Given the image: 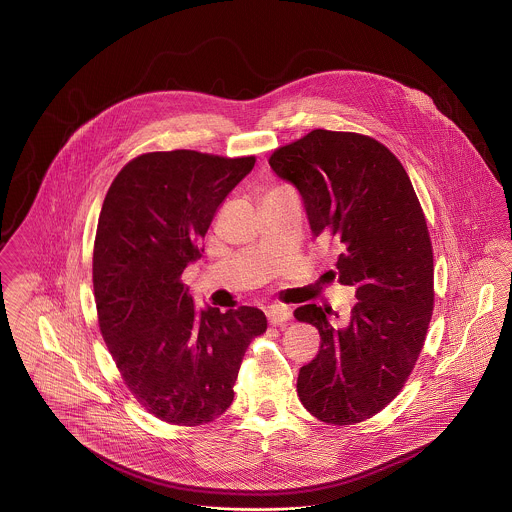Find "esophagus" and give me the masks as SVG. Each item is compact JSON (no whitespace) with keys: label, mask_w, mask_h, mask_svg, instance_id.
Listing matches in <instances>:
<instances>
[{"label":"esophagus","mask_w":512,"mask_h":512,"mask_svg":"<svg viewBox=\"0 0 512 512\" xmlns=\"http://www.w3.org/2000/svg\"><path fill=\"white\" fill-rule=\"evenodd\" d=\"M266 318L272 326H278L291 318V310L286 305H272V307L266 308Z\"/></svg>","instance_id":"esophagus-1"}]
</instances>
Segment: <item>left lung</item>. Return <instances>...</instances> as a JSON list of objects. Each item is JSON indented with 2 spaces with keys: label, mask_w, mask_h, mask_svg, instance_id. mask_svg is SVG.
Instances as JSON below:
<instances>
[{
  "label": "left lung",
  "mask_w": 512,
  "mask_h": 512,
  "mask_svg": "<svg viewBox=\"0 0 512 512\" xmlns=\"http://www.w3.org/2000/svg\"><path fill=\"white\" fill-rule=\"evenodd\" d=\"M268 164L297 188L312 236L339 247L331 274L358 299L341 326L331 308L295 310L322 339L297 394L324 423H360L400 392L425 343L434 272L423 209L398 158L366 135L314 129Z\"/></svg>",
  "instance_id": "left-lung-1"
}]
</instances>
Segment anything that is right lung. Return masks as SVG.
I'll return each instance as SVG.
<instances>
[{"label":"right lung","instance_id":"right-lung-1","mask_svg":"<svg viewBox=\"0 0 512 512\" xmlns=\"http://www.w3.org/2000/svg\"><path fill=\"white\" fill-rule=\"evenodd\" d=\"M253 165V156L150 152L125 165L104 198L93 251L99 326L125 385L165 423L219 417L251 339L265 333L263 310H198L181 282L217 207Z\"/></svg>","mask_w":512,"mask_h":512}]
</instances>
